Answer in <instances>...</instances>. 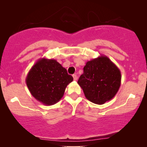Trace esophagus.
<instances>
[{"label": "esophagus", "instance_id": "34e87169", "mask_svg": "<svg viewBox=\"0 0 147 147\" xmlns=\"http://www.w3.org/2000/svg\"><path fill=\"white\" fill-rule=\"evenodd\" d=\"M73 78H74V80H75V81H76V80H77V79H78L77 75H76V74H74V75H73Z\"/></svg>", "mask_w": 147, "mask_h": 147}]
</instances>
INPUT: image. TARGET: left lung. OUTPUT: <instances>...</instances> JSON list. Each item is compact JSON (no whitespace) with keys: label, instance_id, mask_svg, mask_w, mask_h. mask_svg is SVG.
<instances>
[{"label":"left lung","instance_id":"8db88e82","mask_svg":"<svg viewBox=\"0 0 147 147\" xmlns=\"http://www.w3.org/2000/svg\"><path fill=\"white\" fill-rule=\"evenodd\" d=\"M78 84L88 100L101 105L112 100L118 92L121 73L107 56L101 55L86 63Z\"/></svg>","mask_w":147,"mask_h":147}]
</instances>
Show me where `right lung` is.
Returning <instances> with one entry per match:
<instances>
[{"label": "right lung", "mask_w": 147, "mask_h": 147, "mask_svg": "<svg viewBox=\"0 0 147 147\" xmlns=\"http://www.w3.org/2000/svg\"><path fill=\"white\" fill-rule=\"evenodd\" d=\"M73 80L55 59L41 58L31 67L25 80L31 95L42 104L51 106L61 99Z\"/></svg>", "instance_id": "add662e5"}]
</instances>
